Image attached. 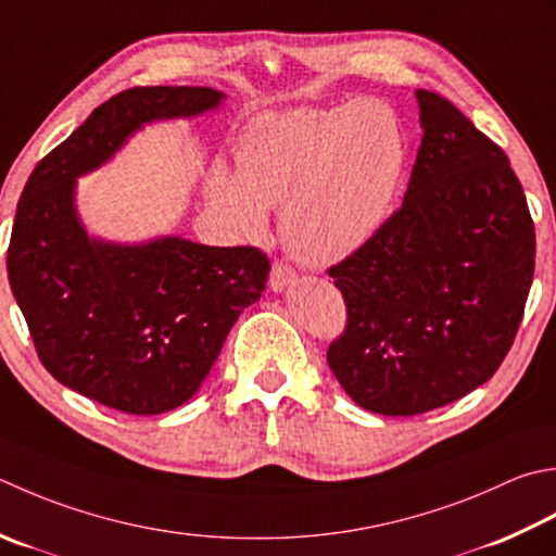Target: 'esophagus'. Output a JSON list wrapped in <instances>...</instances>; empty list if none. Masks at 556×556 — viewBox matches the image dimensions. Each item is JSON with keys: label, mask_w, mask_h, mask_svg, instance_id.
Masks as SVG:
<instances>
[{"label": "esophagus", "mask_w": 556, "mask_h": 556, "mask_svg": "<svg viewBox=\"0 0 556 556\" xmlns=\"http://www.w3.org/2000/svg\"><path fill=\"white\" fill-rule=\"evenodd\" d=\"M293 281H296V271H293L291 267L277 263L275 267H271V275H269V289L275 293H281L287 291Z\"/></svg>", "instance_id": "1"}]
</instances>
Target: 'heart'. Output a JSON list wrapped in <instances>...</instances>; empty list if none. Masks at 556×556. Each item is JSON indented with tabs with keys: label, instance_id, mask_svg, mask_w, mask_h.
Listing matches in <instances>:
<instances>
[{
	"label": "heart",
	"instance_id": "obj_1",
	"mask_svg": "<svg viewBox=\"0 0 556 556\" xmlns=\"http://www.w3.org/2000/svg\"><path fill=\"white\" fill-rule=\"evenodd\" d=\"M405 168V137L393 108L354 101L265 113L236 144V173L214 166L212 210L248 238L265 236L281 210V241L303 265L330 267L386 226Z\"/></svg>",
	"mask_w": 556,
	"mask_h": 556
}]
</instances>
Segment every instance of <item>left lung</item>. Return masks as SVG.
<instances>
[{
    "mask_svg": "<svg viewBox=\"0 0 556 556\" xmlns=\"http://www.w3.org/2000/svg\"><path fill=\"white\" fill-rule=\"evenodd\" d=\"M421 147L405 200L330 267L350 323L328 364L358 407L412 417L502 366L535 271V226L508 159L458 108L415 91Z\"/></svg>",
    "mask_w": 556,
    "mask_h": 556,
    "instance_id": "8db88e82",
    "label": "left lung"
}]
</instances>
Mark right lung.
<instances>
[{"label": "right lung", "instance_id": "obj_1", "mask_svg": "<svg viewBox=\"0 0 556 556\" xmlns=\"http://www.w3.org/2000/svg\"><path fill=\"white\" fill-rule=\"evenodd\" d=\"M224 91L141 86L113 96L30 173L7 253L11 293L42 366L127 415H163L198 393L228 330L267 285L257 248L182 236L111 241L89 233L76 180L113 161L147 125L219 111Z\"/></svg>", "mask_w": 556, "mask_h": 556}]
</instances>
